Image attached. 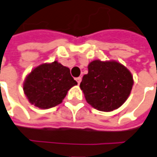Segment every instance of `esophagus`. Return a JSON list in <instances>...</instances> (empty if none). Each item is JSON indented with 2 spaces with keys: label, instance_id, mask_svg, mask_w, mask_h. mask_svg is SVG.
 <instances>
[{
  "label": "esophagus",
  "instance_id": "obj_1",
  "mask_svg": "<svg viewBox=\"0 0 157 157\" xmlns=\"http://www.w3.org/2000/svg\"><path fill=\"white\" fill-rule=\"evenodd\" d=\"M75 80H76V82H77V83H78V85H79V84L81 83V82H82V77H81V76H79V77H77Z\"/></svg>",
  "mask_w": 157,
  "mask_h": 157
}]
</instances>
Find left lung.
I'll return each instance as SVG.
<instances>
[{
  "label": "left lung",
  "mask_w": 157,
  "mask_h": 157,
  "mask_svg": "<svg viewBox=\"0 0 157 157\" xmlns=\"http://www.w3.org/2000/svg\"><path fill=\"white\" fill-rule=\"evenodd\" d=\"M80 87L86 102L100 111H112L123 105L131 93L133 80L127 68L116 61L94 60L88 64Z\"/></svg>",
  "instance_id": "obj_1"
}]
</instances>
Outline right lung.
<instances>
[{
    "instance_id": "1",
    "label": "right lung",
    "mask_w": 157,
    "mask_h": 157,
    "mask_svg": "<svg viewBox=\"0 0 157 157\" xmlns=\"http://www.w3.org/2000/svg\"><path fill=\"white\" fill-rule=\"evenodd\" d=\"M77 85L70 69L54 61L35 68L24 83L29 101L40 109H49L62 103L67 92Z\"/></svg>"
}]
</instances>
